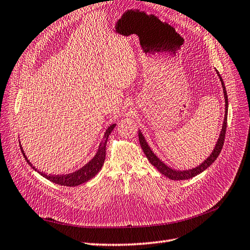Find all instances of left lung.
Instances as JSON below:
<instances>
[{"instance_id":"obj_1","label":"left lung","mask_w":250,"mask_h":250,"mask_svg":"<svg viewBox=\"0 0 250 250\" xmlns=\"http://www.w3.org/2000/svg\"><path fill=\"white\" fill-rule=\"evenodd\" d=\"M217 76L220 77V80L222 83V87H223V93H224V98H225V117H224V121H223V125H222V130L220 133V137L217 139V142L214 146V149L211 152V154L205 159V161L198 165L197 167L192 168V169H188V170H175L172 169L170 167H168L167 165L165 163H163L161 159H159L155 153L151 150V148L149 146L148 143L145 138V136L143 135L142 131H138V137H139V143L140 146H142V149L144 151V153L146 154V158L149 159V162L154 166V167L161 172L162 174L166 175V177L170 178L172 181H183V180H189V178L194 177L195 175L202 173L204 170H206L208 167H210L211 165L213 164V162L217 158V156L220 155V153L222 151L223 145H224V140H225V133H226V127H227V114H228V97H227V92H226V87L225 84H224V81L222 79L221 75L219 74V72L216 70Z\"/></svg>"}]
</instances>
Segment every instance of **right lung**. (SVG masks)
Wrapping results in <instances>:
<instances>
[{"instance_id": "right-lung-1", "label": "right lung", "mask_w": 250, "mask_h": 250, "mask_svg": "<svg viewBox=\"0 0 250 250\" xmlns=\"http://www.w3.org/2000/svg\"><path fill=\"white\" fill-rule=\"evenodd\" d=\"M115 126H116V124H113L105 130L104 136L101 140V143L98 146V150H97V152H96L95 156L91 159V161H89L86 165L83 166V167L80 168L79 170H77V171L73 172V173H68V174H62V175H50L49 174V175H47L45 173H43V172L38 171L34 167V166L31 165L27 156L25 155V153H24L23 148L21 146V143L20 142L19 143H20V148L22 151V154L25 157V159H26L27 164L30 165V167L33 168L35 171H37L38 173L41 174L43 177H45L46 180L53 182L55 184L61 185V186L75 187V186H79V185L89 181L101 170L102 166H104V159H105V146H106L107 138H108V135L111 134V132L114 130Z\"/></svg>"}]
</instances>
